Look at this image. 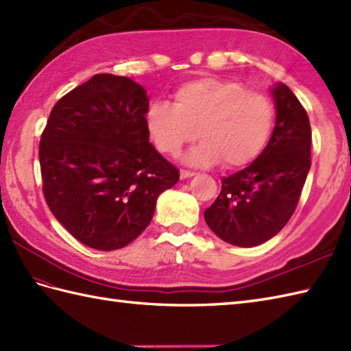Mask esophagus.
Segmentation results:
<instances>
[{
	"label": "esophagus",
	"mask_w": 351,
	"mask_h": 351,
	"mask_svg": "<svg viewBox=\"0 0 351 351\" xmlns=\"http://www.w3.org/2000/svg\"><path fill=\"white\" fill-rule=\"evenodd\" d=\"M180 175H181V180H185V178L195 176V171H191V170H185V169H181Z\"/></svg>",
	"instance_id": "34e87169"
}]
</instances>
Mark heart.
<instances>
[{"mask_svg":"<svg viewBox=\"0 0 351 351\" xmlns=\"http://www.w3.org/2000/svg\"><path fill=\"white\" fill-rule=\"evenodd\" d=\"M274 119L265 95L250 92L235 80L204 77L178 87L173 104L154 102L146 123L164 155L176 156L199 132L202 143L187 155L189 162L213 166L223 161L226 167H243L265 151Z\"/></svg>","mask_w":351,"mask_h":351,"instance_id":"obj_1","label":"heart"}]
</instances>
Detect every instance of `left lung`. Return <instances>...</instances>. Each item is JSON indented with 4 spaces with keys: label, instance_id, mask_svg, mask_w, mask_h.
<instances>
[{
    "label": "left lung",
    "instance_id": "left-lung-1",
    "mask_svg": "<svg viewBox=\"0 0 351 351\" xmlns=\"http://www.w3.org/2000/svg\"><path fill=\"white\" fill-rule=\"evenodd\" d=\"M276 125L265 151L250 166L223 176L205 221L223 241L253 247L270 240L294 214L311 169V123L291 88H273Z\"/></svg>",
    "mask_w": 351,
    "mask_h": 351
}]
</instances>
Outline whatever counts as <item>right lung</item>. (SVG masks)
I'll use <instances>...</instances> for the list:
<instances>
[{
	"label": "right lung",
	"instance_id": "add662e5",
	"mask_svg": "<svg viewBox=\"0 0 351 351\" xmlns=\"http://www.w3.org/2000/svg\"><path fill=\"white\" fill-rule=\"evenodd\" d=\"M149 101L136 81L96 73L51 110L39 143L42 190L54 217L98 250L125 247L152 220L180 170L149 143Z\"/></svg>",
	"mask_w": 351,
	"mask_h": 351
}]
</instances>
